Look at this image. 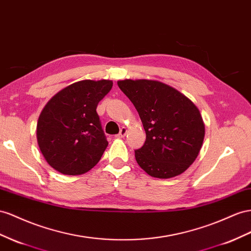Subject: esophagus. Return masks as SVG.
<instances>
[{
  "instance_id": "34e87169",
  "label": "esophagus",
  "mask_w": 251,
  "mask_h": 251,
  "mask_svg": "<svg viewBox=\"0 0 251 251\" xmlns=\"http://www.w3.org/2000/svg\"><path fill=\"white\" fill-rule=\"evenodd\" d=\"M127 133V130H126V127H121L120 128V132H119V134L118 135H116V137L117 138H124L125 136H126V134Z\"/></svg>"
}]
</instances>
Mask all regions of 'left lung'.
<instances>
[{"label": "left lung", "instance_id": "obj_1", "mask_svg": "<svg viewBox=\"0 0 251 251\" xmlns=\"http://www.w3.org/2000/svg\"><path fill=\"white\" fill-rule=\"evenodd\" d=\"M117 83L136 107L146 131L145 145L135 151L139 167L156 178L184 173L198 157L205 137L198 106L157 80L125 79Z\"/></svg>", "mask_w": 251, "mask_h": 251}]
</instances>
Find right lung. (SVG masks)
<instances>
[{
  "instance_id": "1",
  "label": "right lung",
  "mask_w": 251,
  "mask_h": 251,
  "mask_svg": "<svg viewBox=\"0 0 251 251\" xmlns=\"http://www.w3.org/2000/svg\"><path fill=\"white\" fill-rule=\"evenodd\" d=\"M112 80H81L58 92L37 124V141L51 168L65 175L89 172L109 145L96 112Z\"/></svg>"
}]
</instances>
